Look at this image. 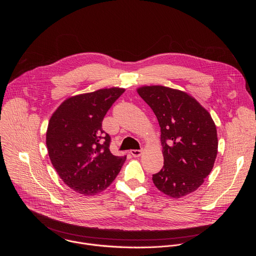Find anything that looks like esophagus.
<instances>
[{
  "mask_svg": "<svg viewBox=\"0 0 256 256\" xmlns=\"http://www.w3.org/2000/svg\"><path fill=\"white\" fill-rule=\"evenodd\" d=\"M130 154H132L134 157L138 158V157H140V156L142 154V150H132V151H130Z\"/></svg>",
  "mask_w": 256,
  "mask_h": 256,
  "instance_id": "34e87169",
  "label": "esophagus"
}]
</instances>
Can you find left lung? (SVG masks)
<instances>
[{
  "mask_svg": "<svg viewBox=\"0 0 256 256\" xmlns=\"http://www.w3.org/2000/svg\"><path fill=\"white\" fill-rule=\"evenodd\" d=\"M136 92L152 108L161 128L164 165L153 175L155 186L173 198L196 192L210 173L218 153L210 114L184 91L152 85Z\"/></svg>",
  "mask_w": 256,
  "mask_h": 256,
  "instance_id": "left-lung-1",
  "label": "left lung"
}]
</instances>
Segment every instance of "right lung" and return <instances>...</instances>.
<instances>
[{"label": "right lung", "mask_w": 256, "mask_h": 256, "mask_svg": "<svg viewBox=\"0 0 256 256\" xmlns=\"http://www.w3.org/2000/svg\"><path fill=\"white\" fill-rule=\"evenodd\" d=\"M124 92L112 87L70 96L50 120V159L62 180L78 194L89 196L105 190L126 159L112 154L110 136L102 130L108 109Z\"/></svg>", "instance_id": "add662e5"}]
</instances>
